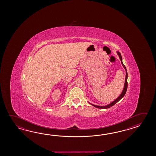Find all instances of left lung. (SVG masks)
<instances>
[{
    "mask_svg": "<svg viewBox=\"0 0 156 156\" xmlns=\"http://www.w3.org/2000/svg\"><path fill=\"white\" fill-rule=\"evenodd\" d=\"M117 53H118V55H119V56L120 60L121 62H122V64L123 66L124 67V68L126 70V66H124V65L123 64V62H122V56H121V54H120V53L119 52H118ZM127 77H128V73H127V72H126V80H125L124 87V89H123V91H122V94H120V96H119V97H118V98L115 100H114V101H113L112 103H110V104L108 105H106V106H97V105H93V104H91V103H90V104L91 105H92L93 106H95V107H96L97 108H99V109H108V108H110L111 106H113V105H115L117 102H118V101H119L120 100L122 99L123 98V96L125 95V94H126V90H127V87H128Z\"/></svg>",
    "mask_w": 156,
    "mask_h": 156,
    "instance_id": "1",
    "label": "left lung"
}]
</instances>
